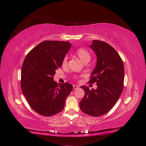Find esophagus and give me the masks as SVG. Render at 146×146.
Masks as SVG:
<instances>
[{"mask_svg":"<svg viewBox=\"0 0 146 146\" xmlns=\"http://www.w3.org/2000/svg\"><path fill=\"white\" fill-rule=\"evenodd\" d=\"M79 88V86L76 85H73V88L74 89H77V88Z\"/></svg>","mask_w":146,"mask_h":146,"instance_id":"esophagus-1","label":"esophagus"}]
</instances>
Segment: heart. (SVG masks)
Listing matches in <instances>:
<instances>
[{"mask_svg":"<svg viewBox=\"0 0 146 146\" xmlns=\"http://www.w3.org/2000/svg\"><path fill=\"white\" fill-rule=\"evenodd\" d=\"M75 54L80 60L83 62V63H86L90 60V58H91L90 53V52L85 48H78L76 51ZM67 64H68V58L66 56H65L63 58V61H62V65H63V66H66Z\"/></svg>","mask_w":146,"mask_h":146,"instance_id":"obj_1","label":"heart"}]
</instances>
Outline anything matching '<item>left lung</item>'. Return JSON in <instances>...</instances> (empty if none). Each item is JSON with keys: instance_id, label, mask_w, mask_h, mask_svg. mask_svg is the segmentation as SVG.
<instances>
[{"instance_id": "obj_1", "label": "left lung", "mask_w": 146, "mask_h": 146, "mask_svg": "<svg viewBox=\"0 0 146 146\" xmlns=\"http://www.w3.org/2000/svg\"><path fill=\"white\" fill-rule=\"evenodd\" d=\"M90 48L97 57L89 83H96V90L83 85L85 95L80 102L83 113L100 117L108 112L122 94L124 80V66L120 55L108 43L94 40Z\"/></svg>"}]
</instances>
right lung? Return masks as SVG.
<instances>
[{
    "label": "right lung",
    "mask_w": 146,
    "mask_h": 146,
    "mask_svg": "<svg viewBox=\"0 0 146 146\" xmlns=\"http://www.w3.org/2000/svg\"><path fill=\"white\" fill-rule=\"evenodd\" d=\"M69 42L44 41L31 50L21 70V89L30 107L43 116L54 115L63 110L73 89L69 83L54 81L55 70L71 48Z\"/></svg>",
    "instance_id": "obj_1"
}]
</instances>
